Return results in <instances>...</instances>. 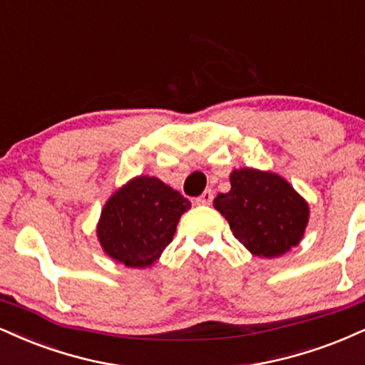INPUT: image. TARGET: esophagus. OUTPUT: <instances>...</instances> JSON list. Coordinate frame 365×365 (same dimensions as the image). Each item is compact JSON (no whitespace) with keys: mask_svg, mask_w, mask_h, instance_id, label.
Segmentation results:
<instances>
[{"mask_svg":"<svg viewBox=\"0 0 365 365\" xmlns=\"http://www.w3.org/2000/svg\"><path fill=\"white\" fill-rule=\"evenodd\" d=\"M212 199H214V192L212 190H205L200 197H197L195 204H199V205H210V204H212Z\"/></svg>","mask_w":365,"mask_h":365,"instance_id":"1","label":"esophagus"}]
</instances>
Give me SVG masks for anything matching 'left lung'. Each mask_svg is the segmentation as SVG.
Masks as SVG:
<instances>
[{"mask_svg":"<svg viewBox=\"0 0 365 365\" xmlns=\"http://www.w3.org/2000/svg\"><path fill=\"white\" fill-rule=\"evenodd\" d=\"M231 190L214 199L235 238L255 257L275 258L299 245L309 222V204L274 171L232 170Z\"/></svg>","mask_w":365,"mask_h":365,"instance_id":"obj_1","label":"left lung"}]
</instances>
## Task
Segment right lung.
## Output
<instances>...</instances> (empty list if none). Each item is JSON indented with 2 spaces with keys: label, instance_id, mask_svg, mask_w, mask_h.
<instances>
[{
  "label": "right lung",
  "instance_id": "add662e5",
  "mask_svg": "<svg viewBox=\"0 0 365 365\" xmlns=\"http://www.w3.org/2000/svg\"><path fill=\"white\" fill-rule=\"evenodd\" d=\"M190 207V200L160 178H130L105 202L96 225L100 247L112 260L130 269L151 267Z\"/></svg>",
  "mask_w": 365,
  "mask_h": 365
}]
</instances>
